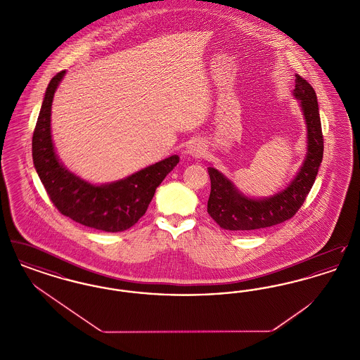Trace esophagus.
<instances>
[{
	"mask_svg": "<svg viewBox=\"0 0 360 360\" xmlns=\"http://www.w3.org/2000/svg\"><path fill=\"white\" fill-rule=\"evenodd\" d=\"M188 154L194 158H201L205 154V147L200 140H191L188 146Z\"/></svg>",
	"mask_w": 360,
	"mask_h": 360,
	"instance_id": "esophagus-1",
	"label": "esophagus"
}]
</instances>
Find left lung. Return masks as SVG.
<instances>
[{
	"label": "left lung",
	"instance_id": "8db88e82",
	"mask_svg": "<svg viewBox=\"0 0 360 360\" xmlns=\"http://www.w3.org/2000/svg\"><path fill=\"white\" fill-rule=\"evenodd\" d=\"M294 94L301 101L308 125V155L288 188L271 198L252 200L240 194L221 172L213 167L207 169L210 176L207 213L224 229L245 232L285 223L305 202L323 162L324 137L316 91L298 74H295Z\"/></svg>",
	"mask_w": 360,
	"mask_h": 360
}]
</instances>
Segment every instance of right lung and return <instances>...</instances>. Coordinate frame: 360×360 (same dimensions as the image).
<instances>
[{"instance_id": "right-lung-1", "label": "right lung", "mask_w": 360, "mask_h": 360, "mask_svg": "<svg viewBox=\"0 0 360 360\" xmlns=\"http://www.w3.org/2000/svg\"><path fill=\"white\" fill-rule=\"evenodd\" d=\"M59 71L46 90L32 136L36 172L53 206L75 223L105 232H122L139 221L150 205L155 190L179 162L176 155L158 162L131 176L94 186L68 172L56 159L51 140L53 93L65 75Z\"/></svg>"}]
</instances>
